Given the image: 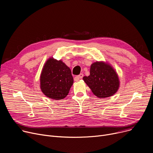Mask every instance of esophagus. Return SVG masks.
<instances>
[{
  "label": "esophagus",
  "mask_w": 153,
  "mask_h": 153,
  "mask_svg": "<svg viewBox=\"0 0 153 153\" xmlns=\"http://www.w3.org/2000/svg\"><path fill=\"white\" fill-rule=\"evenodd\" d=\"M83 76H84V74L81 73V74H80L79 76H76V79H77V80H79V79H82V78L83 77Z\"/></svg>",
  "instance_id": "1"
}]
</instances>
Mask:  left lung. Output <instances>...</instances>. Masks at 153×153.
<instances>
[{
	"label": "left lung",
	"mask_w": 153,
	"mask_h": 153,
	"mask_svg": "<svg viewBox=\"0 0 153 153\" xmlns=\"http://www.w3.org/2000/svg\"><path fill=\"white\" fill-rule=\"evenodd\" d=\"M93 94L103 99L114 95L118 90L120 80L116 71L108 62L96 61L91 66L90 75L83 77Z\"/></svg>",
	"instance_id": "left-lung-1"
}]
</instances>
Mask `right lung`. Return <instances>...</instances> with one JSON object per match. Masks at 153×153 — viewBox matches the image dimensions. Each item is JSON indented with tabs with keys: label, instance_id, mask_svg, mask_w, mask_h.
<instances>
[{
	"label": "right lung",
	"instance_id": "add662e5",
	"mask_svg": "<svg viewBox=\"0 0 153 153\" xmlns=\"http://www.w3.org/2000/svg\"><path fill=\"white\" fill-rule=\"evenodd\" d=\"M39 81L42 92L54 100L65 98L74 82L70 68L62 61L53 57L45 63Z\"/></svg>",
	"mask_w": 153,
	"mask_h": 153
}]
</instances>
